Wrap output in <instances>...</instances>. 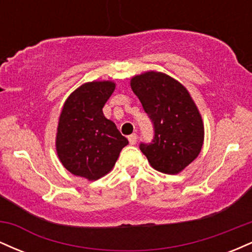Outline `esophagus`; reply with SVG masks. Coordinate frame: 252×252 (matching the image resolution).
Wrapping results in <instances>:
<instances>
[{"instance_id":"obj_1","label":"esophagus","mask_w":252,"mask_h":252,"mask_svg":"<svg viewBox=\"0 0 252 252\" xmlns=\"http://www.w3.org/2000/svg\"><path fill=\"white\" fill-rule=\"evenodd\" d=\"M128 140H129V143L130 144H135L136 141H137V135L136 134H131L128 136Z\"/></svg>"}]
</instances>
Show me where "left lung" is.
Returning a JSON list of instances; mask_svg holds the SVG:
<instances>
[{"instance_id":"obj_1","label":"left lung","mask_w":252,"mask_h":252,"mask_svg":"<svg viewBox=\"0 0 252 252\" xmlns=\"http://www.w3.org/2000/svg\"><path fill=\"white\" fill-rule=\"evenodd\" d=\"M154 126L152 143L140 149L150 166L164 174H178L198 158L204 143V123L187 89L162 72L149 71L130 80Z\"/></svg>"}]
</instances>
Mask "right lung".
Listing matches in <instances>:
<instances>
[{"mask_svg":"<svg viewBox=\"0 0 252 252\" xmlns=\"http://www.w3.org/2000/svg\"><path fill=\"white\" fill-rule=\"evenodd\" d=\"M116 84L109 80L83 84L63 104L57 129L60 162L73 175L98 180L114 168L128 140L103 108Z\"/></svg>","mask_w":252,"mask_h":252,"instance_id":"1","label":"right lung"}]
</instances>
